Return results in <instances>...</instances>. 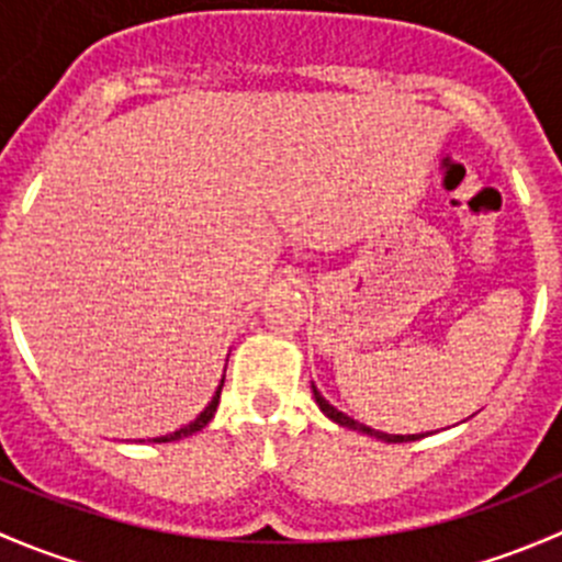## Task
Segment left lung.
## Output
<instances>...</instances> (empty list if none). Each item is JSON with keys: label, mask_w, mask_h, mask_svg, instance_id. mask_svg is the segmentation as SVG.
Returning a JSON list of instances; mask_svg holds the SVG:
<instances>
[{"label": "left lung", "mask_w": 562, "mask_h": 562, "mask_svg": "<svg viewBox=\"0 0 562 562\" xmlns=\"http://www.w3.org/2000/svg\"><path fill=\"white\" fill-rule=\"evenodd\" d=\"M313 394H315V402H317V405H321V411L326 413V416L331 418V422H337L339 427L359 429V432L370 435V438H381V440H386V443H407V440H418V438H424V435H386V432H378V429H370V427H367V424H359V422H356V418L345 416V413H339L337 407L328 405V402L323 400V396H321V391H317L315 386H313Z\"/></svg>", "instance_id": "8db88e82"}]
</instances>
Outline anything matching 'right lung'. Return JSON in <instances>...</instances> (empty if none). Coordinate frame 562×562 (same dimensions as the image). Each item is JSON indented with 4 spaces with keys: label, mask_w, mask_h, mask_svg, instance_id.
I'll list each match as a JSON object with an SVG mask.
<instances>
[{
    "label": "right lung",
    "mask_w": 562,
    "mask_h": 562,
    "mask_svg": "<svg viewBox=\"0 0 562 562\" xmlns=\"http://www.w3.org/2000/svg\"><path fill=\"white\" fill-rule=\"evenodd\" d=\"M220 391H223V383H220L217 394H214V396H212V402H209V407H206V411H203V413H201V416H198V418H195V422H190V424H187V427L176 429V432H171V435H162V438H155V443H171V440L187 438V435H192V432H198V429H203V427H206V424H209V422H212L214 411H217V402H220Z\"/></svg>",
    "instance_id": "obj_1"
}]
</instances>
